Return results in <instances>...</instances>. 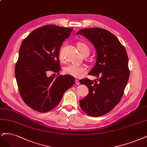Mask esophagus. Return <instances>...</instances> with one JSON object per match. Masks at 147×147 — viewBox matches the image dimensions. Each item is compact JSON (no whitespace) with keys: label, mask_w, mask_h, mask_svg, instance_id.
Returning <instances> with one entry per match:
<instances>
[{"label":"esophagus","mask_w":147,"mask_h":147,"mask_svg":"<svg viewBox=\"0 0 147 147\" xmlns=\"http://www.w3.org/2000/svg\"><path fill=\"white\" fill-rule=\"evenodd\" d=\"M75 84H77V85H79V84H80V82H79L78 80H77V79L75 80Z\"/></svg>","instance_id":"esophagus-1"}]
</instances>
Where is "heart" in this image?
Returning <instances> with one entry per match:
<instances>
[{
  "mask_svg": "<svg viewBox=\"0 0 147 147\" xmlns=\"http://www.w3.org/2000/svg\"><path fill=\"white\" fill-rule=\"evenodd\" d=\"M77 47L79 52L81 54H83L86 52H89V48L87 45L83 42H78L77 44ZM59 57L60 59L63 58V50H60L59 52ZM64 72L65 74L72 76L75 78H81L86 73L87 68L84 65L77 64H69L64 68Z\"/></svg>",
  "mask_w": 147,
  "mask_h": 147,
  "instance_id": "b5f03b06",
  "label": "heart"
}]
</instances>
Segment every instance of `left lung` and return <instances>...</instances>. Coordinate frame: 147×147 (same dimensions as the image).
I'll return each mask as SVG.
<instances>
[{"label":"left lung","mask_w":147,"mask_h":147,"mask_svg":"<svg viewBox=\"0 0 147 147\" xmlns=\"http://www.w3.org/2000/svg\"><path fill=\"white\" fill-rule=\"evenodd\" d=\"M77 34L94 45L97 61L89 75L99 77L98 82L88 78L80 81L89 91L80 101V105L87 114L99 117L112 110L122 97L129 77L127 53L117 37L106 30L82 29Z\"/></svg>","instance_id":"8db88e82"}]
</instances>
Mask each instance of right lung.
I'll return each mask as SVG.
<instances>
[{"mask_svg":"<svg viewBox=\"0 0 147 147\" xmlns=\"http://www.w3.org/2000/svg\"><path fill=\"white\" fill-rule=\"evenodd\" d=\"M73 28L47 25L30 33L19 49L15 77L24 102L38 112L46 113L57 106L64 92L75 84L72 76L49 77L59 72V52Z\"/></svg>","mask_w":147,"mask_h":147,"instance_id":"right-lung-1","label":"right lung"}]
</instances>
